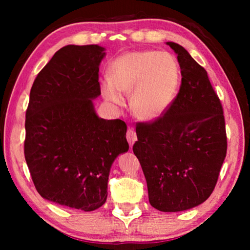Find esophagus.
I'll use <instances>...</instances> for the list:
<instances>
[{
    "instance_id": "1",
    "label": "esophagus",
    "mask_w": 250,
    "mask_h": 250,
    "mask_svg": "<svg viewBox=\"0 0 250 250\" xmlns=\"http://www.w3.org/2000/svg\"><path fill=\"white\" fill-rule=\"evenodd\" d=\"M126 140H128L130 146L132 147V146L134 145V142L138 140L137 139V133H135V131L132 129H129L126 131Z\"/></svg>"
}]
</instances>
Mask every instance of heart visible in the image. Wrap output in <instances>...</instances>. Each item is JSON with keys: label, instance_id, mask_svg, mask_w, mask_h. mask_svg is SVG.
<instances>
[{"label": "heart", "instance_id": "obj_1", "mask_svg": "<svg viewBox=\"0 0 250 250\" xmlns=\"http://www.w3.org/2000/svg\"><path fill=\"white\" fill-rule=\"evenodd\" d=\"M109 79L101 92L110 104L121 107L132 92L131 109L138 119L154 121L163 117L174 101L180 83V67L167 52L135 50L120 55L109 66Z\"/></svg>", "mask_w": 250, "mask_h": 250}]
</instances>
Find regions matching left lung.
I'll list each match as a JSON object with an SVG mask.
<instances>
[{"label":"left lung","mask_w":250,"mask_h":250,"mask_svg":"<svg viewBox=\"0 0 250 250\" xmlns=\"http://www.w3.org/2000/svg\"><path fill=\"white\" fill-rule=\"evenodd\" d=\"M182 83L162 118L139 124L133 152L145 173L149 202L161 211H182L204 203L214 191L227 151L225 119L207 71L181 45Z\"/></svg>","instance_id":"8db88e82"}]
</instances>
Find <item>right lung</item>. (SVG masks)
<instances>
[{
    "label": "right lung",
    "instance_id": "right-lung-1",
    "mask_svg": "<svg viewBox=\"0 0 250 250\" xmlns=\"http://www.w3.org/2000/svg\"><path fill=\"white\" fill-rule=\"evenodd\" d=\"M105 48L67 45L34 82L26 110L24 154L41 196L91 211L104 204L110 167L129 150L126 125L97 115L99 66Z\"/></svg>",
    "mask_w": 250,
    "mask_h": 250
}]
</instances>
